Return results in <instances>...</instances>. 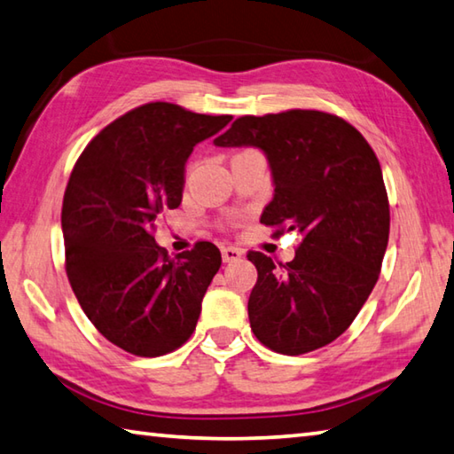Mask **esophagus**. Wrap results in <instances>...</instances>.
I'll return each mask as SVG.
<instances>
[{"mask_svg": "<svg viewBox=\"0 0 454 454\" xmlns=\"http://www.w3.org/2000/svg\"><path fill=\"white\" fill-rule=\"evenodd\" d=\"M242 254L244 252L240 248H234V246H224V248H222V260L234 262L238 258H242Z\"/></svg>", "mask_w": 454, "mask_h": 454, "instance_id": "1", "label": "esophagus"}]
</instances>
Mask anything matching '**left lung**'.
Instances as JSON below:
<instances>
[{"label":"left lung","mask_w":454,"mask_h":454,"mask_svg":"<svg viewBox=\"0 0 454 454\" xmlns=\"http://www.w3.org/2000/svg\"><path fill=\"white\" fill-rule=\"evenodd\" d=\"M216 146H258L274 176L260 222L303 236L292 262L248 252L258 282L248 317L260 343L301 356L337 340L377 284L389 242V200L373 148L348 121L292 109L236 119Z\"/></svg>","instance_id":"8db88e82"}]
</instances>
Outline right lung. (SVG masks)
Masks as SVG:
<instances>
[{
    "instance_id": "right-lung-1",
    "label": "right lung",
    "mask_w": 454,
    "mask_h": 454,
    "mask_svg": "<svg viewBox=\"0 0 454 454\" xmlns=\"http://www.w3.org/2000/svg\"><path fill=\"white\" fill-rule=\"evenodd\" d=\"M230 121L146 103L106 125L73 167L61 210L69 284L97 332L133 356H167L196 329L220 250L199 242L168 258L153 232L183 200L192 148Z\"/></svg>"
}]
</instances>
